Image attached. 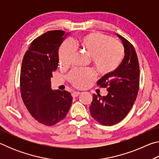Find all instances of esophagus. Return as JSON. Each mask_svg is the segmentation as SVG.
I'll return each instance as SVG.
<instances>
[{"label": "esophagus", "instance_id": "esophagus-1", "mask_svg": "<svg viewBox=\"0 0 159 159\" xmlns=\"http://www.w3.org/2000/svg\"><path fill=\"white\" fill-rule=\"evenodd\" d=\"M80 93H81L79 92V91H74V92L71 93V95H72V97H73V98H76V97L79 96Z\"/></svg>", "mask_w": 159, "mask_h": 159}]
</instances>
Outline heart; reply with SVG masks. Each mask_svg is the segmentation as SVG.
Segmentation results:
<instances>
[{"label":"heart","instance_id":"obj_1","mask_svg":"<svg viewBox=\"0 0 159 159\" xmlns=\"http://www.w3.org/2000/svg\"><path fill=\"white\" fill-rule=\"evenodd\" d=\"M74 45L91 57V60L99 73L109 74L116 71L124 58V50L118 41H111L104 35L90 33L79 37L74 41ZM70 41H65L59 50L60 65L71 64L76 52V48ZM96 78V74L91 69H75L69 74L68 79L72 85L78 88H84Z\"/></svg>","mask_w":159,"mask_h":159}]
</instances>
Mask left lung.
<instances>
[{
  "label": "left lung",
  "instance_id": "8db88e82",
  "mask_svg": "<svg viewBox=\"0 0 159 159\" xmlns=\"http://www.w3.org/2000/svg\"><path fill=\"white\" fill-rule=\"evenodd\" d=\"M125 56L119 67L111 74L104 75L97 84L107 88V96L93 94L90 107L92 117L104 125L111 126L128 115L136 100L139 85V66L135 50L130 42L119 34Z\"/></svg>",
  "mask_w": 159,
  "mask_h": 159
}]
</instances>
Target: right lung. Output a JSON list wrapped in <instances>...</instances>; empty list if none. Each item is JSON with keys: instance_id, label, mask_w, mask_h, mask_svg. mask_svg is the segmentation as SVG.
Here are the masks:
<instances>
[{"instance_id": "add662e5", "label": "right lung", "mask_w": 159, "mask_h": 159, "mask_svg": "<svg viewBox=\"0 0 159 159\" xmlns=\"http://www.w3.org/2000/svg\"><path fill=\"white\" fill-rule=\"evenodd\" d=\"M66 35L64 31L54 30L36 38L21 63L20 92L24 104L38 122L47 126L66 117L73 99L66 90L51 88L50 79L59 63V48Z\"/></svg>"}]
</instances>
